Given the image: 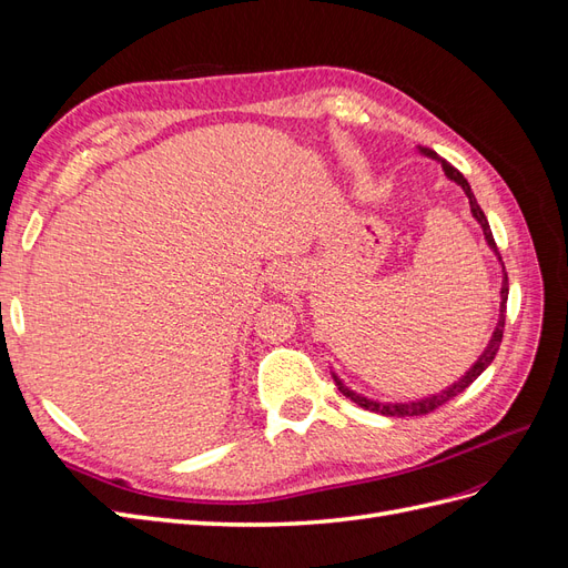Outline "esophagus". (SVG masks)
<instances>
[{
    "label": "esophagus",
    "mask_w": 568,
    "mask_h": 568,
    "mask_svg": "<svg viewBox=\"0 0 568 568\" xmlns=\"http://www.w3.org/2000/svg\"><path fill=\"white\" fill-rule=\"evenodd\" d=\"M274 282H277V286H286L288 284V274L286 272L274 274Z\"/></svg>",
    "instance_id": "obj_1"
}]
</instances>
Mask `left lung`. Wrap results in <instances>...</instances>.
<instances>
[{"label": "left lung", "instance_id": "8db88e82", "mask_svg": "<svg viewBox=\"0 0 568 568\" xmlns=\"http://www.w3.org/2000/svg\"><path fill=\"white\" fill-rule=\"evenodd\" d=\"M424 153H428V156L432 159H438L434 151H428V149H422ZM440 161V159H438ZM443 163V170H445V175H448L450 180H455L462 189H464V194L469 196V203H471V213H474V217L480 222V227H484V234H486V242H488V246L497 253V244H495V239H493V232H490V225H488V217H486V213L480 211V205L476 203V196H474V192H471V186H469V182L464 180V175L459 173V170L455 168V165H450V163H445V161H440ZM500 255V253H497ZM503 261V257H500ZM507 294H509V280H507V274H505V282H503V291H500V296H503V307H500V320H497V326H495V334H493V338H490V343H488V348H486V353L478 357V363L471 367V372H467V376H462V379L455 384V386H450L448 390H443V393H438V395H432V398H424V400H417V403H405V405H384V403H374V400H367V398H363V395H357V393H353L351 388H346L341 384V379L338 376L334 374V382H336V386H338V390L346 395V398H351L355 405H359V407H365V409H369V412H376V415H386V417H419V415H428V412H434V409H438L440 405H445V403H450L453 398H457L459 393H464L467 390L478 376H480V372H484L493 359H495V355H497V351H500V343H503V334H505V313H507Z\"/></svg>", "mask_w": 568, "mask_h": 568}]
</instances>
